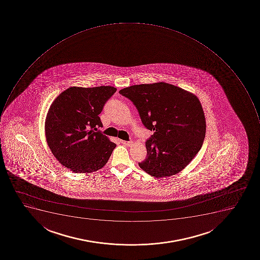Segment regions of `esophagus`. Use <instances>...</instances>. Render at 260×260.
Here are the masks:
<instances>
[{"mask_svg":"<svg viewBox=\"0 0 260 260\" xmlns=\"http://www.w3.org/2000/svg\"><path fill=\"white\" fill-rule=\"evenodd\" d=\"M120 142L123 144V145H127V146H130V145H132V143H133L132 141H123V140H122V141L120 140Z\"/></svg>","mask_w":260,"mask_h":260,"instance_id":"obj_1","label":"esophagus"}]
</instances>
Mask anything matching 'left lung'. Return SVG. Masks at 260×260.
Masks as SVG:
<instances>
[{
    "instance_id": "obj_1",
    "label": "left lung",
    "mask_w": 260,
    "mask_h": 260,
    "mask_svg": "<svg viewBox=\"0 0 260 260\" xmlns=\"http://www.w3.org/2000/svg\"><path fill=\"white\" fill-rule=\"evenodd\" d=\"M119 93L133 102L146 128L153 132L139 167L154 177L180 172L203 146L206 120L200 102L181 88L155 83L137 84Z\"/></svg>"
}]
</instances>
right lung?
<instances>
[{
	"label": "right lung",
	"mask_w": 260,
	"mask_h": 260,
	"mask_svg": "<svg viewBox=\"0 0 260 260\" xmlns=\"http://www.w3.org/2000/svg\"><path fill=\"white\" fill-rule=\"evenodd\" d=\"M111 86L71 87L48 111L45 136L54 157L72 172L84 173L103 168L116 144L103 135L99 114L116 92Z\"/></svg>",
	"instance_id": "add662e5"
}]
</instances>
